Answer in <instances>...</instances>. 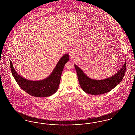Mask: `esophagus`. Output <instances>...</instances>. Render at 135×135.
Here are the masks:
<instances>
[{"mask_svg":"<svg viewBox=\"0 0 135 135\" xmlns=\"http://www.w3.org/2000/svg\"><path fill=\"white\" fill-rule=\"evenodd\" d=\"M69 55H70L71 58H72V57H73V53L72 52H69Z\"/></svg>","mask_w":135,"mask_h":135,"instance_id":"obj_1","label":"esophagus"}]
</instances>
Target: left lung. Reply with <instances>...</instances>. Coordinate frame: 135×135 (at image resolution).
<instances>
[{
  "label": "left lung",
  "instance_id": "1",
  "mask_svg": "<svg viewBox=\"0 0 135 135\" xmlns=\"http://www.w3.org/2000/svg\"><path fill=\"white\" fill-rule=\"evenodd\" d=\"M74 66L78 81L82 89L88 94L97 95L109 92L122 81L126 74L127 63L126 62L120 70L112 77L98 80L88 77L75 64Z\"/></svg>",
  "mask_w": 135,
  "mask_h": 135
}]
</instances>
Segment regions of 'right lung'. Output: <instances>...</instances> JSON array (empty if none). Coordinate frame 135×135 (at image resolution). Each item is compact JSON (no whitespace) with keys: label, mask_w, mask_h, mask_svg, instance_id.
Segmentation results:
<instances>
[{"label":"right lung","mask_w":135,"mask_h":135,"mask_svg":"<svg viewBox=\"0 0 135 135\" xmlns=\"http://www.w3.org/2000/svg\"><path fill=\"white\" fill-rule=\"evenodd\" d=\"M69 60V55H64L60 59L51 74L40 81L28 80L20 76L15 70L12 61L10 67L14 78L22 90L32 96L46 97L51 96L57 91L64 67Z\"/></svg>","instance_id":"obj_1"}]
</instances>
